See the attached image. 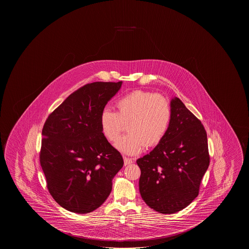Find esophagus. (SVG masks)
<instances>
[{"instance_id": "esophagus-1", "label": "esophagus", "mask_w": 249, "mask_h": 249, "mask_svg": "<svg viewBox=\"0 0 249 249\" xmlns=\"http://www.w3.org/2000/svg\"><path fill=\"white\" fill-rule=\"evenodd\" d=\"M123 159H124V165L125 166L130 165V164L133 163L135 161V160L132 159V158H128V157H124Z\"/></svg>"}]
</instances>
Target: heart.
<instances>
[{"label":"heart","instance_id":"1","mask_svg":"<svg viewBox=\"0 0 249 249\" xmlns=\"http://www.w3.org/2000/svg\"><path fill=\"white\" fill-rule=\"evenodd\" d=\"M114 108L115 113L102 111L100 128L108 142H114L126 125L127 134L115 143L126 155H137L145 146L158 145L171 123V104L161 94L135 90L114 102Z\"/></svg>","mask_w":249,"mask_h":249}]
</instances>
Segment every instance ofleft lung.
I'll return each instance as SVG.
<instances>
[{
  "label": "left lung",
  "mask_w": 249,
  "mask_h": 249,
  "mask_svg": "<svg viewBox=\"0 0 249 249\" xmlns=\"http://www.w3.org/2000/svg\"><path fill=\"white\" fill-rule=\"evenodd\" d=\"M172 120L162 141L137 160L139 188L148 207L174 213L188 207L199 195L209 166L208 137L200 120L183 102L171 100Z\"/></svg>",
  "instance_id": "1"
}]
</instances>
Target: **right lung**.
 I'll list each match as a JSON object with an SVG mask.
<instances>
[{"instance_id":"1","label":"right lung","mask_w":249,"mask_h":249,"mask_svg":"<svg viewBox=\"0 0 249 249\" xmlns=\"http://www.w3.org/2000/svg\"><path fill=\"white\" fill-rule=\"evenodd\" d=\"M123 82H97L70 94L42 128L40 162L53 200L70 212L98 208L123 167V156L101 132L100 116Z\"/></svg>"}]
</instances>
